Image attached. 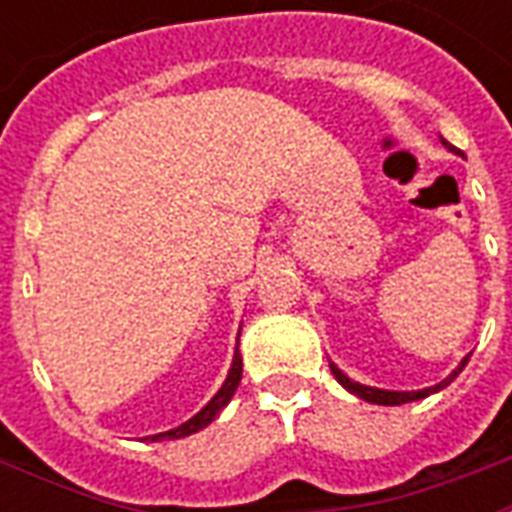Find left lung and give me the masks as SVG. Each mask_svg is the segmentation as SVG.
I'll return each mask as SVG.
<instances>
[{
    "mask_svg": "<svg viewBox=\"0 0 512 512\" xmlns=\"http://www.w3.org/2000/svg\"><path fill=\"white\" fill-rule=\"evenodd\" d=\"M444 142V139H441ZM444 145L450 147V142H444ZM466 362H469V356L463 359L461 365H458V370H452L450 376L444 378L441 384L436 386H428V389H419V392H389V389H376V386H362V384H356V381H351L348 376H343V370H337V367L332 365V373L334 378L340 381V384L348 389V392H354V395H359L362 400H367V403H378V406H400V403H411V400H422V397H428L433 395V392H439V389H444V386L450 384L452 378H458V373H461L463 367H466Z\"/></svg>",
    "mask_w": 512,
    "mask_h": 512,
    "instance_id": "8db88e82",
    "label": "left lung"
}]
</instances>
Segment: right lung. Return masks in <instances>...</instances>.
I'll return each mask as SVG.
<instances>
[{
	"mask_svg": "<svg viewBox=\"0 0 512 512\" xmlns=\"http://www.w3.org/2000/svg\"><path fill=\"white\" fill-rule=\"evenodd\" d=\"M241 370H244V365H241V356H238V351H235L233 367H230V373H227V381H224L222 389H219V392L213 395L211 403L202 408L200 414H194L189 422H183V425H178L175 430H167V433H156V436H147V439H150V441L183 439V436H191V433H197V430H202L205 425H211L213 419L219 417V411H222V408L230 403V397L235 395V389H238V384H241Z\"/></svg>",
	"mask_w": 512,
	"mask_h": 512,
	"instance_id": "right-lung-1",
	"label": "right lung"
}]
</instances>
